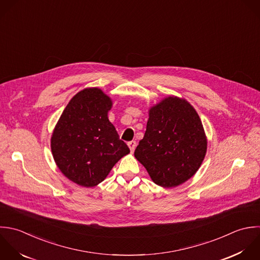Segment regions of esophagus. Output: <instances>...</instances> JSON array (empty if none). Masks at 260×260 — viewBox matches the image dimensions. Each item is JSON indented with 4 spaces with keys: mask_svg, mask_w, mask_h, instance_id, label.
<instances>
[{
    "mask_svg": "<svg viewBox=\"0 0 260 260\" xmlns=\"http://www.w3.org/2000/svg\"><path fill=\"white\" fill-rule=\"evenodd\" d=\"M127 145H128L129 149H131V152L133 153V152L135 151L136 147H137V143H136V141H131V142H128V143H127Z\"/></svg>",
    "mask_w": 260,
    "mask_h": 260,
    "instance_id": "esophagus-1",
    "label": "esophagus"
}]
</instances>
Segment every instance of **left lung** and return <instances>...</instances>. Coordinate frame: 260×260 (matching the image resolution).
<instances>
[{"mask_svg": "<svg viewBox=\"0 0 260 260\" xmlns=\"http://www.w3.org/2000/svg\"><path fill=\"white\" fill-rule=\"evenodd\" d=\"M206 152L204 126L194 108L184 99L168 97L150 109L135 157L156 184L169 188L192 177Z\"/></svg>", "mask_w": 260, "mask_h": 260, "instance_id": "obj_1", "label": "left lung"}]
</instances>
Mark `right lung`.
<instances>
[{
    "instance_id": "add662e5",
    "label": "right lung",
    "mask_w": 260,
    "mask_h": 260,
    "mask_svg": "<svg viewBox=\"0 0 260 260\" xmlns=\"http://www.w3.org/2000/svg\"><path fill=\"white\" fill-rule=\"evenodd\" d=\"M111 100L98 88L76 94L61 113L51 137V151L59 170L75 183L93 187L129 153L109 121Z\"/></svg>"
}]
</instances>
